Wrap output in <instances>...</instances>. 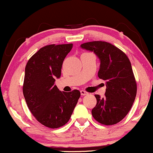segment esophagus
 <instances>
[{
    "label": "esophagus",
    "mask_w": 153,
    "mask_h": 153,
    "mask_svg": "<svg viewBox=\"0 0 153 153\" xmlns=\"http://www.w3.org/2000/svg\"><path fill=\"white\" fill-rule=\"evenodd\" d=\"M88 93L86 92L85 91H84V90L80 91V94H81L82 96H85V95H88Z\"/></svg>",
    "instance_id": "obj_1"
}]
</instances>
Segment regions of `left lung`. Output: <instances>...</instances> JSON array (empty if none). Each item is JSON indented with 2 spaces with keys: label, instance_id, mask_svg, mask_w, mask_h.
<instances>
[{
  "label": "left lung",
  "instance_id": "1",
  "mask_svg": "<svg viewBox=\"0 0 153 153\" xmlns=\"http://www.w3.org/2000/svg\"><path fill=\"white\" fill-rule=\"evenodd\" d=\"M80 47L98 56L101 61L98 76L106 81L104 97L95 95L97 103L91 111L93 117L104 125L117 124L127 116L136 97L137 82L130 61L124 52L106 42H89Z\"/></svg>",
  "mask_w": 153,
  "mask_h": 153
}]
</instances>
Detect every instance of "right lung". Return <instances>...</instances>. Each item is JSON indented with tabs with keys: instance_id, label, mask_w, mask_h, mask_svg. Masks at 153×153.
<instances>
[{
	"instance_id": "add662e5",
	"label": "right lung",
	"mask_w": 153,
	"mask_h": 153,
	"mask_svg": "<svg viewBox=\"0 0 153 153\" xmlns=\"http://www.w3.org/2000/svg\"><path fill=\"white\" fill-rule=\"evenodd\" d=\"M72 48L73 44L42 47L25 68L23 94L28 108L39 122L52 129L67 124L80 96L78 90L62 92L54 85Z\"/></svg>"
}]
</instances>
